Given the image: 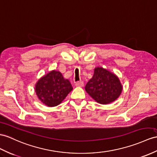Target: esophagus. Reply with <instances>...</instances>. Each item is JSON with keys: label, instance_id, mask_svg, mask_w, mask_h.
<instances>
[{"label": "esophagus", "instance_id": "esophagus-1", "mask_svg": "<svg viewBox=\"0 0 157 157\" xmlns=\"http://www.w3.org/2000/svg\"><path fill=\"white\" fill-rule=\"evenodd\" d=\"M75 86L82 87L84 86V82L82 81H78L75 82Z\"/></svg>", "mask_w": 157, "mask_h": 157}]
</instances>
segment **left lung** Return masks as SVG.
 <instances>
[{"label": "left lung", "mask_w": 157, "mask_h": 157, "mask_svg": "<svg viewBox=\"0 0 157 157\" xmlns=\"http://www.w3.org/2000/svg\"><path fill=\"white\" fill-rule=\"evenodd\" d=\"M122 90L123 86L117 76L102 67L94 68L93 78L85 86L87 93L102 105L115 101Z\"/></svg>", "instance_id": "8db88e82"}]
</instances>
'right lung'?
I'll return each instance as SVG.
<instances>
[{
	"instance_id": "right-lung-1",
	"label": "right lung",
	"mask_w": 157,
	"mask_h": 157,
	"mask_svg": "<svg viewBox=\"0 0 157 157\" xmlns=\"http://www.w3.org/2000/svg\"><path fill=\"white\" fill-rule=\"evenodd\" d=\"M72 90L70 81L56 71H52L39 79L35 88L38 98L48 106L59 105Z\"/></svg>"
}]
</instances>
